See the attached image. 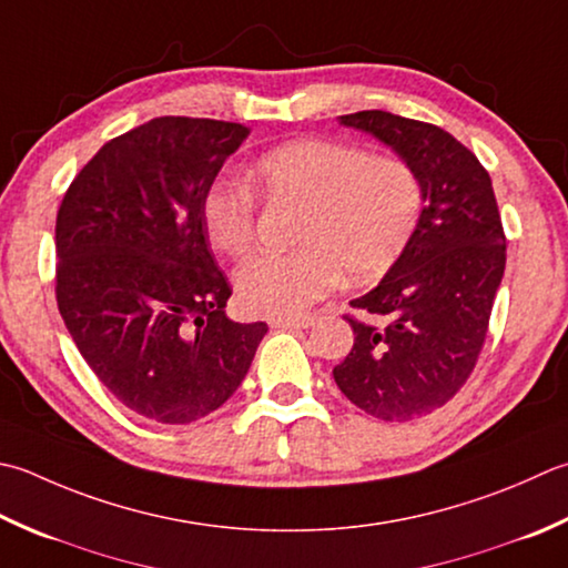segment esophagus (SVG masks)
<instances>
[{
    "label": "esophagus",
    "mask_w": 568,
    "mask_h": 568,
    "mask_svg": "<svg viewBox=\"0 0 568 568\" xmlns=\"http://www.w3.org/2000/svg\"><path fill=\"white\" fill-rule=\"evenodd\" d=\"M315 320L313 317H300V320H271V327L275 329H307L313 327Z\"/></svg>",
    "instance_id": "34e87169"
}]
</instances>
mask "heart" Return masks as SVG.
Masks as SVG:
<instances>
[{
	"mask_svg": "<svg viewBox=\"0 0 568 568\" xmlns=\"http://www.w3.org/2000/svg\"><path fill=\"white\" fill-rule=\"evenodd\" d=\"M253 176L271 204L303 206L293 229L297 248L251 258L233 277L241 305L255 315H305L342 275L354 285L382 281L424 216V180L414 162L352 142L277 144L253 164ZM202 221L219 251L241 258L255 243L258 204L246 184L216 182L204 194Z\"/></svg>",
	"mask_w": 568,
	"mask_h": 568,
	"instance_id": "b5f03b06",
	"label": "heart"
}]
</instances>
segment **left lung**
Segmentation results:
<instances>
[{
	"label": "left lung",
	"mask_w": 568,
	"mask_h": 568,
	"mask_svg": "<svg viewBox=\"0 0 568 568\" xmlns=\"http://www.w3.org/2000/svg\"><path fill=\"white\" fill-rule=\"evenodd\" d=\"M414 162L426 204L414 241L384 281L344 315L354 347L332 374L339 392L382 420H408L446 406L480 357L507 239L493 180L480 160L430 122L386 110L342 115Z\"/></svg>",
	"instance_id": "left-lung-1"
}]
</instances>
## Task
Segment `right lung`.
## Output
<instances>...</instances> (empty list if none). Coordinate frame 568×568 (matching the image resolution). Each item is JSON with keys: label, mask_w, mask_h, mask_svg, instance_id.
<instances>
[{"label": "right lung", "mask_w": 568, "mask_h": 568, "mask_svg": "<svg viewBox=\"0 0 568 568\" xmlns=\"http://www.w3.org/2000/svg\"><path fill=\"white\" fill-rule=\"evenodd\" d=\"M248 128L154 118L75 174L55 216V303L78 352L122 406L192 424L241 386L268 325L231 297L202 221L206 189Z\"/></svg>", "instance_id": "add662e5"}]
</instances>
